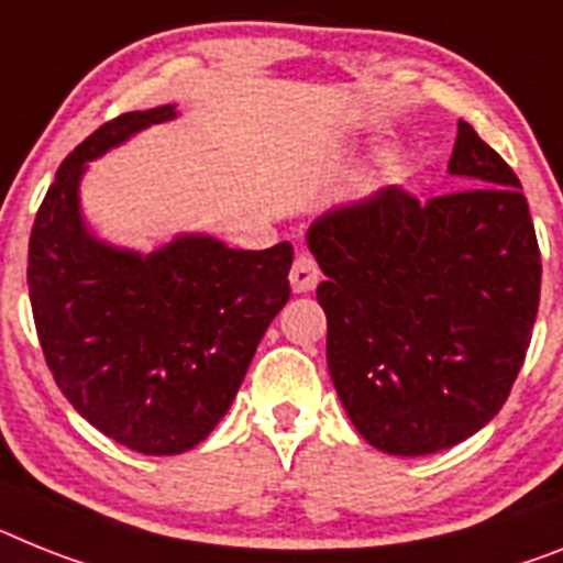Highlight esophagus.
I'll use <instances>...</instances> for the list:
<instances>
[{"label":"esophagus","mask_w":563,"mask_h":563,"mask_svg":"<svg viewBox=\"0 0 563 563\" xmlns=\"http://www.w3.org/2000/svg\"><path fill=\"white\" fill-rule=\"evenodd\" d=\"M289 280H291V289H295L297 295H306V291H311L320 283L318 263H314L309 254H300V257L295 260V266H291Z\"/></svg>","instance_id":"esophagus-1"}]
</instances>
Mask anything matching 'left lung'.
I'll use <instances>...</instances> for the list:
<instances>
[{"instance_id":"left-lung-1","label":"left lung","mask_w":563,"mask_h":563,"mask_svg":"<svg viewBox=\"0 0 563 563\" xmlns=\"http://www.w3.org/2000/svg\"><path fill=\"white\" fill-rule=\"evenodd\" d=\"M457 191L420 202L398 186L334 206L306 243L323 268L325 361L354 429L418 457L484 429L530 349L541 252L521 183L457 122Z\"/></svg>"}]
</instances>
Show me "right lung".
I'll use <instances>...</instances> for the list:
<instances>
[{
	"instance_id": "1",
	"label": "right lung",
	"mask_w": 563,
	"mask_h": 563,
	"mask_svg": "<svg viewBox=\"0 0 563 563\" xmlns=\"http://www.w3.org/2000/svg\"><path fill=\"white\" fill-rule=\"evenodd\" d=\"M174 117V106L122 113L70 151L27 245L33 323L56 386L91 427L143 455L209 438L291 295V243L243 252L179 234L140 254L88 229V163Z\"/></svg>"
}]
</instances>
